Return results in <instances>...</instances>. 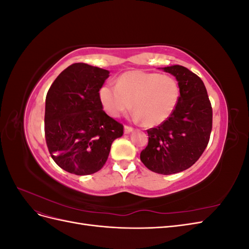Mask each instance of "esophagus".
Masks as SVG:
<instances>
[{
	"label": "esophagus",
	"mask_w": 249,
	"mask_h": 249,
	"mask_svg": "<svg viewBox=\"0 0 249 249\" xmlns=\"http://www.w3.org/2000/svg\"><path fill=\"white\" fill-rule=\"evenodd\" d=\"M133 130H134V129H133L132 126H130V125H124V133H125V134L131 133Z\"/></svg>",
	"instance_id": "1"
}]
</instances>
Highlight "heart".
<instances>
[{"label": "heart", "mask_w": 249, "mask_h": 249, "mask_svg": "<svg viewBox=\"0 0 249 249\" xmlns=\"http://www.w3.org/2000/svg\"><path fill=\"white\" fill-rule=\"evenodd\" d=\"M104 110L118 117L131 108L135 117L148 126L167 120L179 100L178 82L170 76L157 72L132 71L123 73L116 85L106 84L100 89Z\"/></svg>", "instance_id": "b5f03b06"}]
</instances>
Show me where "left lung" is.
Returning a JSON list of instances; mask_svg holds the SVG:
<instances>
[{
  "mask_svg": "<svg viewBox=\"0 0 249 249\" xmlns=\"http://www.w3.org/2000/svg\"><path fill=\"white\" fill-rule=\"evenodd\" d=\"M163 70L177 78L179 100L167 120L147 130L148 143L140 160L156 173L172 175L191 167L205 152L212 131L213 110L197 74L180 65Z\"/></svg>",
  "mask_w": 249,
  "mask_h": 249,
  "instance_id": "8db88e82",
  "label": "left lung"
}]
</instances>
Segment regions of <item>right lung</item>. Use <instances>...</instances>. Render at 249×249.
Here are the masks:
<instances>
[{"label":"right lung","instance_id":"add662e5","mask_svg":"<svg viewBox=\"0 0 249 249\" xmlns=\"http://www.w3.org/2000/svg\"><path fill=\"white\" fill-rule=\"evenodd\" d=\"M109 71L74 63L51 85L46 97L44 135L59 167L77 176L92 175L106 163L112 142L124 125L103 110L100 89Z\"/></svg>","mask_w":249,"mask_h":249}]
</instances>
